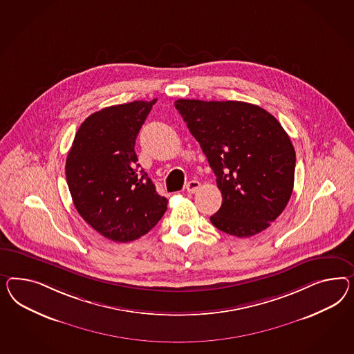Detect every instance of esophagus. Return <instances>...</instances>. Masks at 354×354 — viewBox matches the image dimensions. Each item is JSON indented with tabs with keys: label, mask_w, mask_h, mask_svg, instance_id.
Wrapping results in <instances>:
<instances>
[{
	"label": "esophagus",
	"mask_w": 354,
	"mask_h": 354,
	"mask_svg": "<svg viewBox=\"0 0 354 354\" xmlns=\"http://www.w3.org/2000/svg\"><path fill=\"white\" fill-rule=\"evenodd\" d=\"M200 187H201V183L198 182V180H191V182L187 184V192L188 193H196V192L200 189Z\"/></svg>",
	"instance_id": "1"
}]
</instances>
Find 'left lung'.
I'll use <instances>...</instances> for the list:
<instances>
[{
	"label": "left lung",
	"instance_id": "obj_1",
	"mask_svg": "<svg viewBox=\"0 0 354 354\" xmlns=\"http://www.w3.org/2000/svg\"><path fill=\"white\" fill-rule=\"evenodd\" d=\"M175 108L201 145L223 196L212 225L239 239L267 230L294 188L297 156L283 127L245 102L178 99Z\"/></svg>",
	"mask_w": 354,
	"mask_h": 354
}]
</instances>
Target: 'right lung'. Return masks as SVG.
<instances>
[{"label": "right lung", "instance_id": "right-lung-1", "mask_svg": "<svg viewBox=\"0 0 354 354\" xmlns=\"http://www.w3.org/2000/svg\"><path fill=\"white\" fill-rule=\"evenodd\" d=\"M152 102L112 105L80 126L66 161L68 188L78 214L105 239L130 242L147 234L167 210L135 153Z\"/></svg>", "mask_w": 354, "mask_h": 354}]
</instances>
